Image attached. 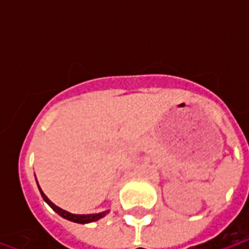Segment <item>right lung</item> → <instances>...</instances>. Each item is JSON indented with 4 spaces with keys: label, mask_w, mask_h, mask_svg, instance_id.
<instances>
[{
    "label": "right lung",
    "mask_w": 249,
    "mask_h": 249,
    "mask_svg": "<svg viewBox=\"0 0 249 249\" xmlns=\"http://www.w3.org/2000/svg\"><path fill=\"white\" fill-rule=\"evenodd\" d=\"M40 192H41V196H42V198L45 200L46 203L49 204V207H51L54 212H57V213L60 214L61 217H64V219L66 220H71V221H73V223H80V224H87V223H92V221H97V220H100L101 217H104L105 214L109 213V211H105V212H100V213H92V214H74V213H71V212H68V211H65V209L60 208V207H57L56 204H53L49 200V198L46 197V195L42 191H41L40 188Z\"/></svg>",
    "instance_id": "obj_1"
}]
</instances>
